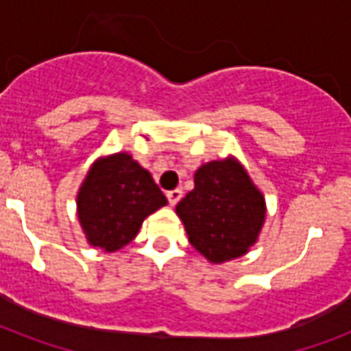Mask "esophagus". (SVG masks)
Returning a JSON list of instances; mask_svg holds the SVG:
<instances>
[{
	"mask_svg": "<svg viewBox=\"0 0 351 351\" xmlns=\"http://www.w3.org/2000/svg\"><path fill=\"white\" fill-rule=\"evenodd\" d=\"M167 200H169V206H176V204L180 202L182 198V189H173V191H167Z\"/></svg>",
	"mask_w": 351,
	"mask_h": 351,
	"instance_id": "1",
	"label": "esophagus"
}]
</instances>
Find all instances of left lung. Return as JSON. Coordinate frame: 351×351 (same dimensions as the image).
Masks as SVG:
<instances>
[{
  "mask_svg": "<svg viewBox=\"0 0 351 351\" xmlns=\"http://www.w3.org/2000/svg\"><path fill=\"white\" fill-rule=\"evenodd\" d=\"M189 242L211 262L242 256L264 224V197L234 160L202 165L195 189L176 206Z\"/></svg>",
  "mask_w": 351,
  "mask_h": 351,
  "instance_id": "1",
  "label": "left lung"
}]
</instances>
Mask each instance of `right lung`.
I'll use <instances>...</instances> for the list:
<instances>
[{
	"label": "right lung",
	"instance_id": "right-lung-1",
	"mask_svg": "<svg viewBox=\"0 0 351 351\" xmlns=\"http://www.w3.org/2000/svg\"><path fill=\"white\" fill-rule=\"evenodd\" d=\"M165 204L149 171L118 153L90 167L78 193V217L90 244L112 253L129 244L143 219Z\"/></svg>",
	"mask_w": 351,
	"mask_h": 351
}]
</instances>
